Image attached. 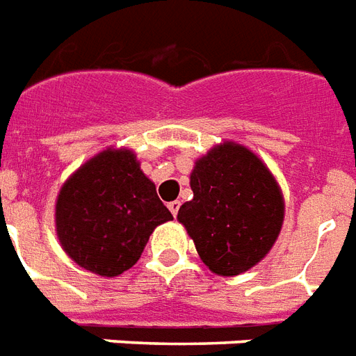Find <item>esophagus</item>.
<instances>
[{"instance_id": "1", "label": "esophagus", "mask_w": 356, "mask_h": 356, "mask_svg": "<svg viewBox=\"0 0 356 356\" xmlns=\"http://www.w3.org/2000/svg\"><path fill=\"white\" fill-rule=\"evenodd\" d=\"M180 201H172V203H168V210L172 212V216H176L178 214V210H180Z\"/></svg>"}]
</instances>
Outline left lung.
<instances>
[{
    "label": "left lung",
    "instance_id": "8db88e82",
    "mask_svg": "<svg viewBox=\"0 0 356 356\" xmlns=\"http://www.w3.org/2000/svg\"><path fill=\"white\" fill-rule=\"evenodd\" d=\"M193 199L178 210L197 254L212 273L235 277L273 248L284 222L281 186L264 161L225 140L195 161L189 175Z\"/></svg>",
    "mask_w": 356,
    "mask_h": 356
}]
</instances>
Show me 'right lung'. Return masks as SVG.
<instances>
[{"mask_svg":"<svg viewBox=\"0 0 356 356\" xmlns=\"http://www.w3.org/2000/svg\"><path fill=\"white\" fill-rule=\"evenodd\" d=\"M172 220L136 153L106 147L62 184L54 225L62 250L83 269L118 277L131 269L157 225Z\"/></svg>","mask_w":356,"mask_h":356,"instance_id":"add662e5","label":"right lung"}]
</instances>
